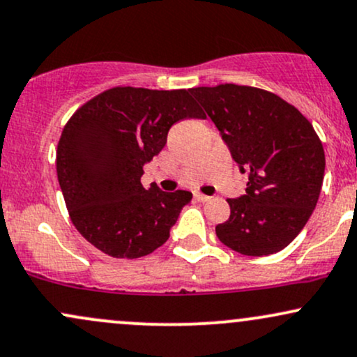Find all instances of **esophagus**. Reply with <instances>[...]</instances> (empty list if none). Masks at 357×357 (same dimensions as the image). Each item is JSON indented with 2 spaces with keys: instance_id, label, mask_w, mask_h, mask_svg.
<instances>
[{
  "instance_id": "esophagus-1",
  "label": "esophagus",
  "mask_w": 357,
  "mask_h": 357,
  "mask_svg": "<svg viewBox=\"0 0 357 357\" xmlns=\"http://www.w3.org/2000/svg\"><path fill=\"white\" fill-rule=\"evenodd\" d=\"M195 199L196 202H199V203H206V202H210V196H206V195H202V192H195Z\"/></svg>"
}]
</instances>
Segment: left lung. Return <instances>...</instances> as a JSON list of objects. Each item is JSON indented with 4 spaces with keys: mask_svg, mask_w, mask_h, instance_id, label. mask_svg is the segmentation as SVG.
<instances>
[{
    "mask_svg": "<svg viewBox=\"0 0 357 357\" xmlns=\"http://www.w3.org/2000/svg\"><path fill=\"white\" fill-rule=\"evenodd\" d=\"M218 127L247 192L227 199L230 218L216 236L241 255L264 257L285 248L309 221L324 181L326 155L312 124L268 90L221 84L191 89Z\"/></svg>",
    "mask_w": 357,
    "mask_h": 357,
    "instance_id": "obj_1",
    "label": "left lung"
}]
</instances>
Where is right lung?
I'll return each instance as SVG.
<instances>
[{
  "mask_svg": "<svg viewBox=\"0 0 357 357\" xmlns=\"http://www.w3.org/2000/svg\"><path fill=\"white\" fill-rule=\"evenodd\" d=\"M190 89L114 87L85 102L61 130L56 176L72 223L114 258L153 253L169 231L190 191L142 186V166L166 146L171 126L204 119Z\"/></svg>",
  "mask_w": 357,
  "mask_h": 357,
  "instance_id": "1",
  "label": "right lung"
}]
</instances>
